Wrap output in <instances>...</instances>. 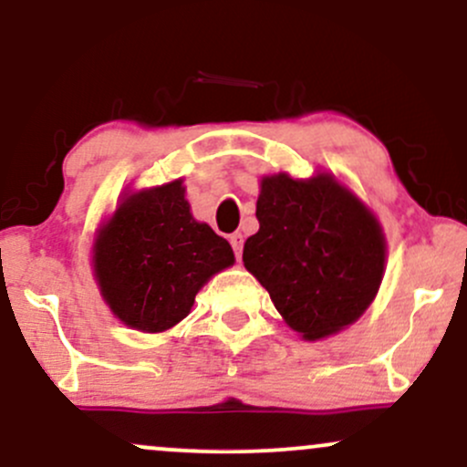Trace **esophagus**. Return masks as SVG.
Returning a JSON list of instances; mask_svg holds the SVG:
<instances>
[{
  "instance_id": "34e87169",
  "label": "esophagus",
  "mask_w": 467,
  "mask_h": 467,
  "mask_svg": "<svg viewBox=\"0 0 467 467\" xmlns=\"http://www.w3.org/2000/svg\"><path fill=\"white\" fill-rule=\"evenodd\" d=\"M228 239H230V245H233L234 254H237V259H241V250H244V234L233 233Z\"/></svg>"
}]
</instances>
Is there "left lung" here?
Here are the masks:
<instances>
[{
  "label": "left lung",
  "mask_w": 467,
  "mask_h": 467,
  "mask_svg": "<svg viewBox=\"0 0 467 467\" xmlns=\"http://www.w3.org/2000/svg\"><path fill=\"white\" fill-rule=\"evenodd\" d=\"M256 219L244 264L294 331L316 340L360 318L382 283L387 248L358 197L331 175L278 173L261 182Z\"/></svg>",
  "instance_id": "obj_1"
}]
</instances>
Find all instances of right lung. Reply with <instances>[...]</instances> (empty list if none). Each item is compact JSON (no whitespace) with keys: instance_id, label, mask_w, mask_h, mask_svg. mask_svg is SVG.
I'll use <instances>...</instances> for the list:
<instances>
[{"instance_id":"obj_1","label":"right lung","mask_w":467,"mask_h":467,"mask_svg":"<svg viewBox=\"0 0 467 467\" xmlns=\"http://www.w3.org/2000/svg\"><path fill=\"white\" fill-rule=\"evenodd\" d=\"M233 264L228 241L192 219L180 180L125 197L94 245L107 305L149 334L186 318L203 283Z\"/></svg>"}]
</instances>
